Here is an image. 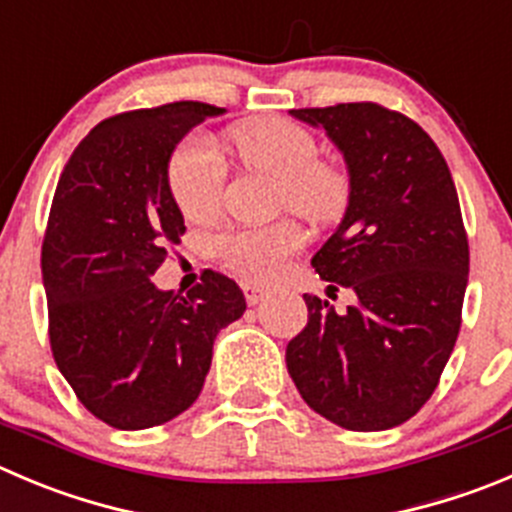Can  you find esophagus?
<instances>
[{
	"label": "esophagus",
	"mask_w": 512,
	"mask_h": 512,
	"mask_svg": "<svg viewBox=\"0 0 512 512\" xmlns=\"http://www.w3.org/2000/svg\"><path fill=\"white\" fill-rule=\"evenodd\" d=\"M241 289H243V296H246V301L251 306H256L259 304V301H264V296H266V289L264 286H256V284H241Z\"/></svg>",
	"instance_id": "34e87169"
}]
</instances>
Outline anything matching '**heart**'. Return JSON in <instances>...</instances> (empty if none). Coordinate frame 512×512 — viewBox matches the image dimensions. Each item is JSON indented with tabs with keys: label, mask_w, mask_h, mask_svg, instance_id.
Masks as SVG:
<instances>
[{
	"label": "heart",
	"mask_w": 512,
	"mask_h": 512,
	"mask_svg": "<svg viewBox=\"0 0 512 512\" xmlns=\"http://www.w3.org/2000/svg\"><path fill=\"white\" fill-rule=\"evenodd\" d=\"M233 148L251 170L279 180V203L314 223L344 216L352 198V178L337 163L319 160V143L299 123L286 118H256L231 133ZM175 206L191 221H206L221 208L226 163L203 135H191L175 148L168 165ZM304 246V231L294 221L269 226H238L213 238V251L233 274L248 281H271L286 259Z\"/></svg>",
	"instance_id": "heart-1"
}]
</instances>
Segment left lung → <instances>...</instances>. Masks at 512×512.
<instances>
[{
	"instance_id": "1",
	"label": "left lung",
	"mask_w": 512,
	"mask_h": 512,
	"mask_svg": "<svg viewBox=\"0 0 512 512\" xmlns=\"http://www.w3.org/2000/svg\"><path fill=\"white\" fill-rule=\"evenodd\" d=\"M352 178L347 213L311 266L357 306L337 314L304 294L309 321L286 347L306 405L354 432L389 430L435 392L462 324L470 248L450 168L435 140L377 102L301 107Z\"/></svg>"
}]
</instances>
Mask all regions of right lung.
I'll use <instances>...</instances> for the list:
<instances>
[{"label":"right lung","mask_w":512,"mask_h":512,"mask_svg":"<svg viewBox=\"0 0 512 512\" xmlns=\"http://www.w3.org/2000/svg\"><path fill=\"white\" fill-rule=\"evenodd\" d=\"M221 107L168 102L113 115L67 160L42 241L50 347L87 412L145 430L186 412L213 339L246 311L238 284L206 269L186 296L150 281L186 223L168 186L180 138Z\"/></svg>","instance_id":"right-lung-1"}]
</instances>
